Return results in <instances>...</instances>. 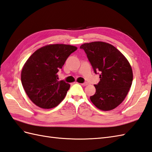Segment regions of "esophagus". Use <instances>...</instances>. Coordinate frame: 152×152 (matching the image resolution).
Returning <instances> with one entry per match:
<instances>
[{"label":"esophagus","instance_id":"1","mask_svg":"<svg viewBox=\"0 0 152 152\" xmlns=\"http://www.w3.org/2000/svg\"><path fill=\"white\" fill-rule=\"evenodd\" d=\"M82 86H87V85H88V83L85 82V83H82Z\"/></svg>","mask_w":152,"mask_h":152}]
</instances>
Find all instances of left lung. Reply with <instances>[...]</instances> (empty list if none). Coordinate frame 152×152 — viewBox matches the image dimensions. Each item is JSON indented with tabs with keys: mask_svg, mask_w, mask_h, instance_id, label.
<instances>
[{
	"mask_svg": "<svg viewBox=\"0 0 152 152\" xmlns=\"http://www.w3.org/2000/svg\"><path fill=\"white\" fill-rule=\"evenodd\" d=\"M80 48L86 52L94 73L100 75L91 101L100 110H112L124 100L132 86L131 65L118 49L109 43L95 41L84 43Z\"/></svg>",
	"mask_w": 152,
	"mask_h": 152,
	"instance_id": "obj_1",
	"label": "left lung"
}]
</instances>
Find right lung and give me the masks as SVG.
<instances>
[{"mask_svg": "<svg viewBox=\"0 0 152 152\" xmlns=\"http://www.w3.org/2000/svg\"><path fill=\"white\" fill-rule=\"evenodd\" d=\"M77 48L69 45H49L28 59L21 71V82L28 96L38 107L53 108L64 99L70 84L58 81V72Z\"/></svg>", "mask_w": 152, "mask_h": 152, "instance_id": "1", "label": "right lung"}]
</instances>
